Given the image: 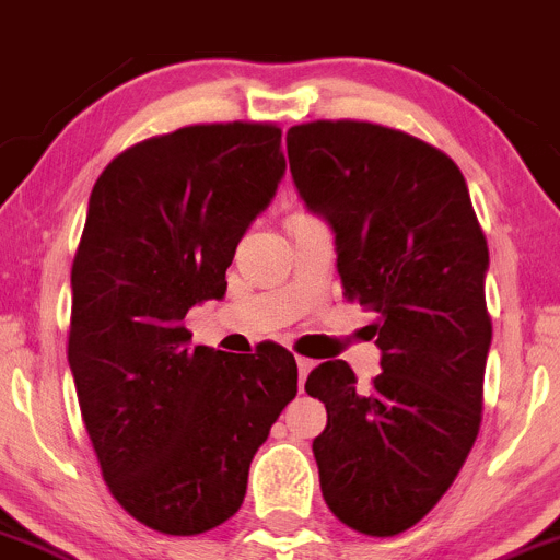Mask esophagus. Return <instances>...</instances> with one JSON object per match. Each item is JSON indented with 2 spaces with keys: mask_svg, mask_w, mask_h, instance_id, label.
Returning <instances> with one entry per match:
<instances>
[{
  "mask_svg": "<svg viewBox=\"0 0 560 560\" xmlns=\"http://www.w3.org/2000/svg\"><path fill=\"white\" fill-rule=\"evenodd\" d=\"M296 369H300V385H305L307 374H311L313 369V360H307V357H296Z\"/></svg>",
  "mask_w": 560,
  "mask_h": 560,
  "instance_id": "obj_1",
  "label": "esophagus"
}]
</instances>
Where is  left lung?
<instances>
[{
    "instance_id": "left-lung-1",
    "label": "left lung",
    "mask_w": 560,
    "mask_h": 560,
    "mask_svg": "<svg viewBox=\"0 0 560 560\" xmlns=\"http://www.w3.org/2000/svg\"><path fill=\"white\" fill-rule=\"evenodd\" d=\"M300 197L335 233L343 294L374 313L382 374L311 371L327 407L313 440L329 511L365 536L412 528L448 492L481 425L492 322L489 249L462 170L429 142L363 120L285 135Z\"/></svg>"
}]
</instances>
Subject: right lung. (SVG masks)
Masks as SVG:
<instances>
[{
    "instance_id": "obj_1",
    "label": "right lung",
    "mask_w": 560,
    "mask_h": 560,
    "mask_svg": "<svg viewBox=\"0 0 560 560\" xmlns=\"http://www.w3.org/2000/svg\"><path fill=\"white\" fill-rule=\"evenodd\" d=\"M271 124L186 126L106 164L71 269L68 365L101 472L135 520L195 536L233 516L249 462L296 396V360L191 346L236 244L285 175Z\"/></svg>"
}]
</instances>
